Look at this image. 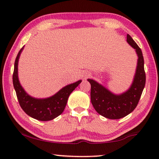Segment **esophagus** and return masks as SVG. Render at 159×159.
<instances>
[{
	"mask_svg": "<svg viewBox=\"0 0 159 159\" xmlns=\"http://www.w3.org/2000/svg\"><path fill=\"white\" fill-rule=\"evenodd\" d=\"M82 76H83V78H84V79H86L89 76H91V73H90L89 71H85V72L83 73Z\"/></svg>",
	"mask_w": 159,
	"mask_h": 159,
	"instance_id": "1",
	"label": "esophagus"
}]
</instances>
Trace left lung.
Wrapping results in <instances>:
<instances>
[{"label": "left lung", "instance_id": "1", "mask_svg": "<svg viewBox=\"0 0 159 159\" xmlns=\"http://www.w3.org/2000/svg\"><path fill=\"white\" fill-rule=\"evenodd\" d=\"M127 43L135 49L138 56L136 72L130 87L124 93H113L93 79L91 84V101L97 113L109 119H119L131 113L137 106L146 84L144 60L141 48L127 34Z\"/></svg>", "mask_w": 159, "mask_h": 159}]
</instances>
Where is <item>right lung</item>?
Returning a JSON list of instances; mask_svg holds the SVG:
<instances>
[{"mask_svg":"<svg viewBox=\"0 0 159 159\" xmlns=\"http://www.w3.org/2000/svg\"><path fill=\"white\" fill-rule=\"evenodd\" d=\"M24 46L18 52L14 64L13 83L19 104L24 112L35 119L47 121L58 117L63 112L70 94L81 83L82 80L68 84L52 96L38 98L30 96L21 86L18 79V61Z\"/></svg>","mask_w":159,"mask_h":159,"instance_id":"1","label":"right lung"}]
</instances>
